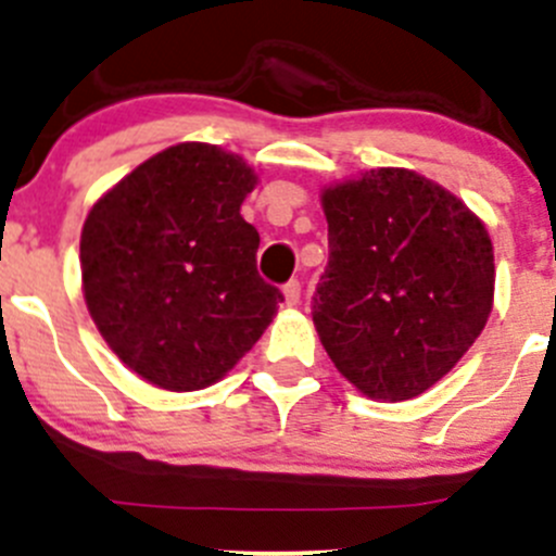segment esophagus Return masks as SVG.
<instances>
[{"label":"esophagus","mask_w":556,"mask_h":556,"mask_svg":"<svg viewBox=\"0 0 556 556\" xmlns=\"http://www.w3.org/2000/svg\"><path fill=\"white\" fill-rule=\"evenodd\" d=\"M282 293H285V304H288V306L299 304V301H301V282H299V279H290V282L282 288Z\"/></svg>","instance_id":"obj_1"}]
</instances>
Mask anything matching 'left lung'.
Returning a JSON list of instances; mask_svg holds the SVG:
<instances>
[{
  "label": "left lung",
  "mask_w": 556,
  "mask_h": 556,
  "mask_svg": "<svg viewBox=\"0 0 556 556\" xmlns=\"http://www.w3.org/2000/svg\"><path fill=\"white\" fill-rule=\"evenodd\" d=\"M323 210L330 252L312 317L325 352L374 401L422 395L492 312L484 223L439 182L392 166L325 188Z\"/></svg>",
  "instance_id": "1"
}]
</instances>
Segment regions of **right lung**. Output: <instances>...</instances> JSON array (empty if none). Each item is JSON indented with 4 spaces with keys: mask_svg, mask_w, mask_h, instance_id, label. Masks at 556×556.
I'll list each match as a JSON object with an SVG mask.
<instances>
[{
    "mask_svg": "<svg viewBox=\"0 0 556 556\" xmlns=\"http://www.w3.org/2000/svg\"><path fill=\"white\" fill-rule=\"evenodd\" d=\"M255 182L239 155L182 142L88 212V312L110 350L161 390H204L226 377L285 301L257 274L261 237L239 212Z\"/></svg>",
    "mask_w": 556,
    "mask_h": 556,
    "instance_id": "right-lung-1",
    "label": "right lung"
}]
</instances>
